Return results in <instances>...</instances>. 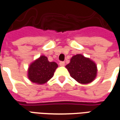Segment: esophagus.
<instances>
[{"mask_svg": "<svg viewBox=\"0 0 120 120\" xmlns=\"http://www.w3.org/2000/svg\"><path fill=\"white\" fill-rule=\"evenodd\" d=\"M59 64H60V66H64L65 65V62H60L59 63Z\"/></svg>", "mask_w": 120, "mask_h": 120, "instance_id": "obj_1", "label": "esophagus"}]
</instances>
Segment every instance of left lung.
<instances>
[{"mask_svg": "<svg viewBox=\"0 0 120 120\" xmlns=\"http://www.w3.org/2000/svg\"><path fill=\"white\" fill-rule=\"evenodd\" d=\"M65 68L72 78L82 84L92 82L97 74L95 63L80 54L73 56Z\"/></svg>", "mask_w": 120, "mask_h": 120, "instance_id": "obj_1", "label": "left lung"}]
</instances>
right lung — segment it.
Returning a JSON list of instances; mask_svg holds the SVG:
<instances>
[{
  "label": "right lung",
  "instance_id": "1",
  "mask_svg": "<svg viewBox=\"0 0 120 120\" xmlns=\"http://www.w3.org/2000/svg\"><path fill=\"white\" fill-rule=\"evenodd\" d=\"M57 68L56 63L49 62L47 58L42 55L30 64L27 76L32 82L42 85L52 78Z\"/></svg>",
  "mask_w": 120,
  "mask_h": 120
}]
</instances>
